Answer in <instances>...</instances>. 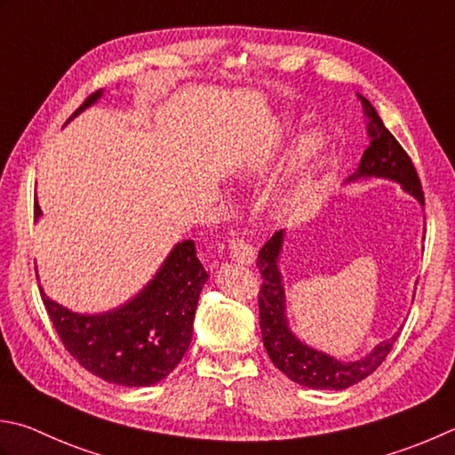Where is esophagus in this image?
<instances>
[{
  "label": "esophagus",
  "mask_w": 455,
  "mask_h": 455,
  "mask_svg": "<svg viewBox=\"0 0 455 455\" xmlns=\"http://www.w3.org/2000/svg\"><path fill=\"white\" fill-rule=\"evenodd\" d=\"M228 252H230V258H233V260L238 262V264H252L254 256H256L252 244L248 243L244 236L230 240Z\"/></svg>",
  "instance_id": "obj_1"
}]
</instances>
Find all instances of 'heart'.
<instances>
[{"instance_id":"1","label":"heart","mask_w":455,"mask_h":455,"mask_svg":"<svg viewBox=\"0 0 455 455\" xmlns=\"http://www.w3.org/2000/svg\"><path fill=\"white\" fill-rule=\"evenodd\" d=\"M317 149H319V144H317L315 138L301 140V144H299V148L296 151V157H293V164H296L298 172H301V169L307 167V164L317 154Z\"/></svg>"}]
</instances>
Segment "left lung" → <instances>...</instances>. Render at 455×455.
<instances>
[{
	"label": "left lung",
	"instance_id": "left-lung-1",
	"mask_svg": "<svg viewBox=\"0 0 455 455\" xmlns=\"http://www.w3.org/2000/svg\"><path fill=\"white\" fill-rule=\"evenodd\" d=\"M361 102L364 106V114L369 116L371 146L364 151L359 172L351 175L349 181L359 180V177H385V180L398 181L404 191L414 195L424 204L422 183L411 156L385 128L380 116L367 98L361 96ZM282 240L283 230H275L268 243L262 246V251L258 252L256 260L262 275L258 309H260V329L266 351L275 367L298 385L317 390H343L357 385L359 380L367 379L371 372L379 369L400 333L377 345L369 357L355 363H341L298 341L286 323V296H283L282 275L278 272Z\"/></svg>",
	"mask_w": 455,
	"mask_h": 455
}]
</instances>
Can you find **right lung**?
<instances>
[{
	"mask_svg": "<svg viewBox=\"0 0 455 455\" xmlns=\"http://www.w3.org/2000/svg\"><path fill=\"white\" fill-rule=\"evenodd\" d=\"M100 94L102 91L92 92L73 116L96 102ZM33 215H41L37 199ZM204 282L207 272L195 243L183 240L130 304L108 314H73L49 299L43 290L41 299L65 349L86 371L120 387H149L164 380L189 349Z\"/></svg>",
	"mask_w": 455,
	"mask_h": 455,
	"instance_id": "add662e5",
	"label": "right lung"
}]
</instances>
